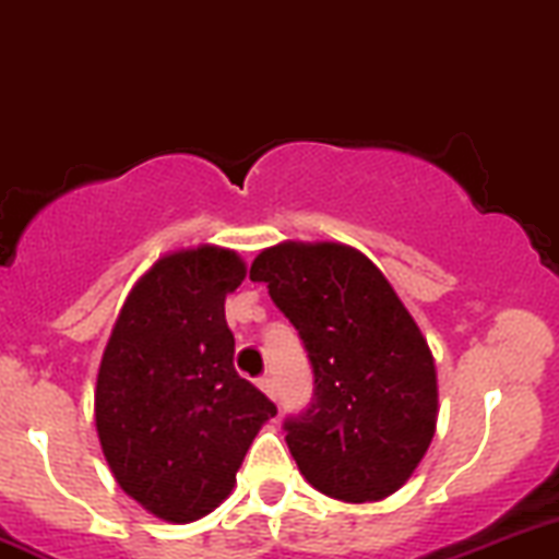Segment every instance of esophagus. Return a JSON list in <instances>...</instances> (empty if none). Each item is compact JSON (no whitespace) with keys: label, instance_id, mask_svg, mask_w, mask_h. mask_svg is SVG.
Returning <instances> with one entry per match:
<instances>
[{"label":"esophagus","instance_id":"1","mask_svg":"<svg viewBox=\"0 0 559 559\" xmlns=\"http://www.w3.org/2000/svg\"><path fill=\"white\" fill-rule=\"evenodd\" d=\"M257 384H259V389H262L264 394H267L270 400H275V397H278V392H275V381L270 379V376H262V379H259Z\"/></svg>","mask_w":559,"mask_h":559}]
</instances>
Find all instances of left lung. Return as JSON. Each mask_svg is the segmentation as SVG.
<instances>
[{"label":"left lung","instance_id":"8db88e82","mask_svg":"<svg viewBox=\"0 0 559 559\" xmlns=\"http://www.w3.org/2000/svg\"><path fill=\"white\" fill-rule=\"evenodd\" d=\"M295 324L313 368V400L284 421L306 481L370 503L397 492L436 436L432 352L379 267L341 243H278L251 264Z\"/></svg>","mask_w":559,"mask_h":559}]
</instances>
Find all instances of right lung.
I'll return each mask as SVG.
<instances>
[{"label":"right lung","instance_id":"1","mask_svg":"<svg viewBox=\"0 0 559 559\" xmlns=\"http://www.w3.org/2000/svg\"><path fill=\"white\" fill-rule=\"evenodd\" d=\"M243 259L216 246L162 257L129 292L94 392L118 487L165 522L211 514L275 405L235 370L224 300Z\"/></svg>","mask_w":559,"mask_h":559}]
</instances>
